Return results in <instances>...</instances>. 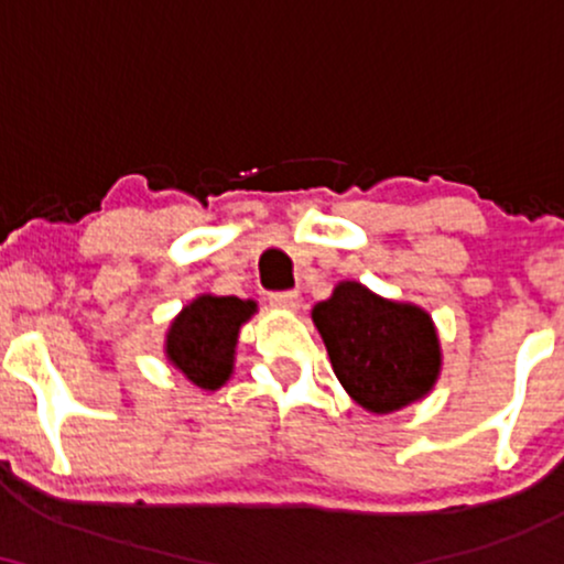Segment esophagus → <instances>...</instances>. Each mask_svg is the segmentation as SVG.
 <instances>
[{
  "instance_id": "34e87169",
  "label": "esophagus",
  "mask_w": 564,
  "mask_h": 564,
  "mask_svg": "<svg viewBox=\"0 0 564 564\" xmlns=\"http://www.w3.org/2000/svg\"><path fill=\"white\" fill-rule=\"evenodd\" d=\"M268 300H270V304H275V307H281V310L300 307V294H296V291H273Z\"/></svg>"
}]
</instances>
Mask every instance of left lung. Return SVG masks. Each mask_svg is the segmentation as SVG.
I'll list each match as a JSON object with an SVG mask.
<instances>
[{
    "mask_svg": "<svg viewBox=\"0 0 564 564\" xmlns=\"http://www.w3.org/2000/svg\"><path fill=\"white\" fill-rule=\"evenodd\" d=\"M313 321L336 379L366 411H398L435 384L440 341L424 310L381 300L360 283L345 281L332 300L315 304Z\"/></svg>",
    "mask_w": 564,
    "mask_h": 564,
    "instance_id": "left-lung-1",
    "label": "left lung"
}]
</instances>
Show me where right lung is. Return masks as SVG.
I'll use <instances>...</instances> for the list:
<instances>
[{"label":"right lung","mask_w":564,"mask_h":564,"mask_svg":"<svg viewBox=\"0 0 564 564\" xmlns=\"http://www.w3.org/2000/svg\"><path fill=\"white\" fill-rule=\"evenodd\" d=\"M257 304L238 296H198L172 323L166 355L200 390H217L232 371L238 328Z\"/></svg>","instance_id":"1"}]
</instances>
